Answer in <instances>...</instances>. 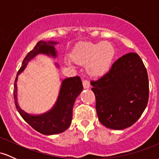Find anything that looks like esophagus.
<instances>
[{
    "instance_id": "1",
    "label": "esophagus",
    "mask_w": 159,
    "mask_h": 159,
    "mask_svg": "<svg viewBox=\"0 0 159 159\" xmlns=\"http://www.w3.org/2000/svg\"><path fill=\"white\" fill-rule=\"evenodd\" d=\"M83 86H84V89H89L90 87V82H89L87 80H84L83 81Z\"/></svg>"
}]
</instances>
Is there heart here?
I'll return each instance as SVG.
<instances>
[{"label":"heart","instance_id":"heart-1","mask_svg":"<svg viewBox=\"0 0 159 159\" xmlns=\"http://www.w3.org/2000/svg\"><path fill=\"white\" fill-rule=\"evenodd\" d=\"M115 56L114 45L107 42L84 43L77 47L71 54L72 61L86 65L87 72L92 76H102L109 72ZM67 63H69L67 61Z\"/></svg>","mask_w":159,"mask_h":159}]
</instances>
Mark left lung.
<instances>
[{"instance_id":"8db88e82","label":"left lung","mask_w":159,"mask_h":159,"mask_svg":"<svg viewBox=\"0 0 159 159\" xmlns=\"http://www.w3.org/2000/svg\"><path fill=\"white\" fill-rule=\"evenodd\" d=\"M90 84L98 120L109 129L123 130L130 127L148 103V75L136 53L120 57L106 75Z\"/></svg>"}]
</instances>
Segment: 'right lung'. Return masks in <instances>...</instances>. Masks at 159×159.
I'll return each instance as SVG.
<instances>
[{
    "instance_id": "add662e5",
    "label": "right lung",
    "mask_w": 159,
    "mask_h": 159,
    "mask_svg": "<svg viewBox=\"0 0 159 159\" xmlns=\"http://www.w3.org/2000/svg\"><path fill=\"white\" fill-rule=\"evenodd\" d=\"M57 44V42L55 41L41 40L38 42L34 48L24 59L14 84V100L18 112L33 129L45 135L60 134L65 132L70 126L75 101L83 90L81 78L78 76L66 79L61 78V87L55 103L48 111L39 114H28L19 107L18 103L17 83L19 75L26 69L29 62L37 55L43 54L57 59L58 54L55 45ZM54 65L57 68L60 69L58 63H55Z\"/></svg>"
}]
</instances>
